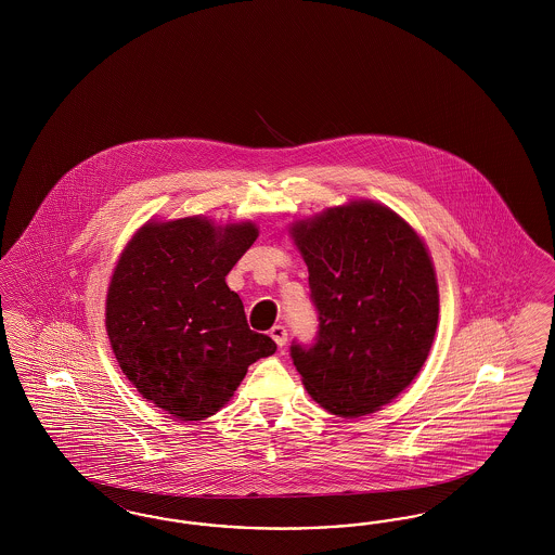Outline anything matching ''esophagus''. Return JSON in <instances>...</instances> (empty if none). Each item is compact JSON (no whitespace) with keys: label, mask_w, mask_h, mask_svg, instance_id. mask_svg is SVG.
<instances>
[{"label":"esophagus","mask_w":555,"mask_h":555,"mask_svg":"<svg viewBox=\"0 0 555 555\" xmlns=\"http://www.w3.org/2000/svg\"><path fill=\"white\" fill-rule=\"evenodd\" d=\"M270 337L274 339V344L279 347H285L287 345V328L283 324H276L270 328Z\"/></svg>","instance_id":"34e87169"}]
</instances>
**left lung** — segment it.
<instances>
[{
	"mask_svg": "<svg viewBox=\"0 0 555 555\" xmlns=\"http://www.w3.org/2000/svg\"><path fill=\"white\" fill-rule=\"evenodd\" d=\"M289 235L318 310L317 344L291 345L293 364L331 414H372L418 376L435 341L439 287L428 247L370 199L295 220Z\"/></svg>",
	"mask_w": 555,
	"mask_h": 555,
	"instance_id": "obj_1",
	"label": "left lung"
}]
</instances>
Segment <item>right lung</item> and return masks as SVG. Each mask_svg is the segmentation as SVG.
Here are the masks:
<instances>
[{"instance_id":"right-lung-1","label":"right lung","mask_w":555,"mask_h":555,"mask_svg":"<svg viewBox=\"0 0 555 555\" xmlns=\"http://www.w3.org/2000/svg\"><path fill=\"white\" fill-rule=\"evenodd\" d=\"M258 238L254 222L147 220L109 279L106 331L143 399L181 421L210 418L276 344L247 326L224 276Z\"/></svg>"}]
</instances>
